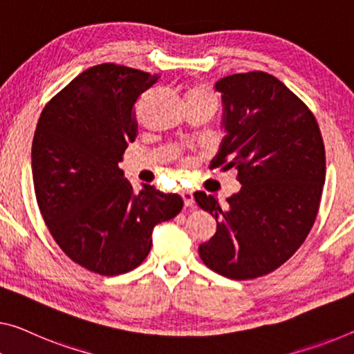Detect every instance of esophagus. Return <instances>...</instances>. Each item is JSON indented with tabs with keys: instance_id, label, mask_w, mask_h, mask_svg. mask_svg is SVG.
<instances>
[{
	"instance_id": "esophagus-1",
	"label": "esophagus",
	"mask_w": 354,
	"mask_h": 354,
	"mask_svg": "<svg viewBox=\"0 0 354 354\" xmlns=\"http://www.w3.org/2000/svg\"><path fill=\"white\" fill-rule=\"evenodd\" d=\"M182 199L187 207H194V196L189 189H183L182 192Z\"/></svg>"
}]
</instances>
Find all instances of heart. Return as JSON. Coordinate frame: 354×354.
Wrapping results in <instances>:
<instances>
[{"instance_id":"1","label":"heart","mask_w":354,"mask_h":354,"mask_svg":"<svg viewBox=\"0 0 354 354\" xmlns=\"http://www.w3.org/2000/svg\"><path fill=\"white\" fill-rule=\"evenodd\" d=\"M198 95H210L207 90L205 88H193L192 91H189L188 96H198ZM212 96V95H210Z\"/></svg>"}]
</instances>
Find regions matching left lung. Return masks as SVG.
<instances>
[{"label":"left lung","instance_id":"1","mask_svg":"<svg viewBox=\"0 0 354 354\" xmlns=\"http://www.w3.org/2000/svg\"><path fill=\"white\" fill-rule=\"evenodd\" d=\"M215 90L226 133L215 167H236L242 188L225 205L194 193L216 220L199 257L227 279H257L286 263L312 230L326 178L324 144L310 109L274 75L232 74Z\"/></svg>","mask_w":354,"mask_h":354}]
</instances>
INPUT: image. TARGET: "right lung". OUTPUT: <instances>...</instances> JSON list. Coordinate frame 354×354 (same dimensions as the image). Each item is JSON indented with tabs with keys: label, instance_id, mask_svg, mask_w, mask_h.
Listing matches in <instances>:
<instances>
[{
	"label": "right lung",
	"instance_id": "add662e5",
	"mask_svg": "<svg viewBox=\"0 0 354 354\" xmlns=\"http://www.w3.org/2000/svg\"><path fill=\"white\" fill-rule=\"evenodd\" d=\"M158 80L118 64L84 71L37 122L31 169L37 205L68 257L101 275L138 268L158 223L183 207L178 194L142 185L134 193L118 162L138 136L134 102Z\"/></svg>",
	"mask_w": 354,
	"mask_h": 354
}]
</instances>
